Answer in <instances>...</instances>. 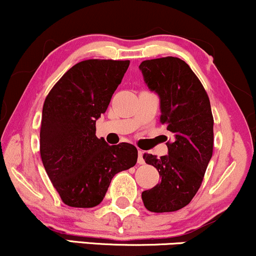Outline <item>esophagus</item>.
I'll list each match as a JSON object with an SVG mask.
<instances>
[{"label": "esophagus", "mask_w": 256, "mask_h": 256, "mask_svg": "<svg viewBox=\"0 0 256 256\" xmlns=\"http://www.w3.org/2000/svg\"><path fill=\"white\" fill-rule=\"evenodd\" d=\"M142 154L144 152L142 150L138 151V163H139V164H144V163H145V160L142 158Z\"/></svg>", "instance_id": "1"}]
</instances>
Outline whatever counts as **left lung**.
Instances as JSON below:
<instances>
[{
    "mask_svg": "<svg viewBox=\"0 0 256 256\" xmlns=\"http://www.w3.org/2000/svg\"><path fill=\"white\" fill-rule=\"evenodd\" d=\"M139 68L148 88L160 96V122L174 136L173 142H166V156L157 158L144 154L145 162L158 170L160 182L142 192V202L154 213L179 210L197 194L213 154L210 102L198 77L182 59L145 60Z\"/></svg>",
    "mask_w": 256,
    "mask_h": 256,
    "instance_id": "1",
    "label": "left lung"
}]
</instances>
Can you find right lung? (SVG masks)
<instances>
[{
  "instance_id": "right-lung-1",
  "label": "right lung",
  "mask_w": 256,
  "mask_h": 256,
  "mask_svg": "<svg viewBox=\"0 0 256 256\" xmlns=\"http://www.w3.org/2000/svg\"><path fill=\"white\" fill-rule=\"evenodd\" d=\"M128 66L129 60H83L66 71L46 96L40 152L66 206H98L114 175L136 166V146H110L96 136V120L108 108Z\"/></svg>"
}]
</instances>
